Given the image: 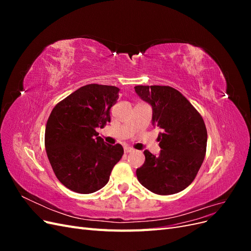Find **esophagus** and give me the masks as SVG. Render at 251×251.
Returning <instances> with one entry per match:
<instances>
[{
  "instance_id": "1",
  "label": "esophagus",
  "mask_w": 251,
  "mask_h": 251,
  "mask_svg": "<svg viewBox=\"0 0 251 251\" xmlns=\"http://www.w3.org/2000/svg\"><path fill=\"white\" fill-rule=\"evenodd\" d=\"M135 150L133 148H130V147H126L125 148V153L128 154V153H132V151H134Z\"/></svg>"
}]
</instances>
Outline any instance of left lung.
Instances as JSON below:
<instances>
[{
  "mask_svg": "<svg viewBox=\"0 0 251 251\" xmlns=\"http://www.w3.org/2000/svg\"><path fill=\"white\" fill-rule=\"evenodd\" d=\"M135 92L151 110L159 133V155L143 151L146 160L136 170L140 183L157 195L183 191L194 181L206 153L207 131L203 118L178 90L169 86H136Z\"/></svg>",
  "mask_w": 251,
  "mask_h": 251,
  "instance_id": "left-lung-1",
  "label": "left lung"
}]
</instances>
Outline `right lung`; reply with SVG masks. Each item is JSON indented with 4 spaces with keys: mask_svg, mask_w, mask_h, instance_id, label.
Masks as SVG:
<instances>
[{
    "mask_svg": "<svg viewBox=\"0 0 251 251\" xmlns=\"http://www.w3.org/2000/svg\"><path fill=\"white\" fill-rule=\"evenodd\" d=\"M119 88L91 85L74 91L52 110L45 131L47 156L57 179L71 191H100L124 155L117 143L108 144L97 127L111 121L110 110L119 97Z\"/></svg>",
    "mask_w": 251,
    "mask_h": 251,
    "instance_id": "obj_1",
    "label": "right lung"
}]
</instances>
